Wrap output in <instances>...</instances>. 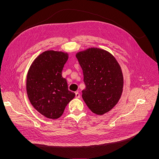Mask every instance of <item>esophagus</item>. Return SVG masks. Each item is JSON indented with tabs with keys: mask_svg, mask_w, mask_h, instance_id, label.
Wrapping results in <instances>:
<instances>
[{
	"mask_svg": "<svg viewBox=\"0 0 159 159\" xmlns=\"http://www.w3.org/2000/svg\"><path fill=\"white\" fill-rule=\"evenodd\" d=\"M75 98H80V93L79 92H75Z\"/></svg>",
	"mask_w": 159,
	"mask_h": 159,
	"instance_id": "34e87169",
	"label": "esophagus"
}]
</instances>
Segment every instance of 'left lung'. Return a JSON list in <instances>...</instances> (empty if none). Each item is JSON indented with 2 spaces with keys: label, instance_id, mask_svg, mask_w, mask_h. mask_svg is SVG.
<instances>
[{
  "label": "left lung",
  "instance_id": "8db88e82",
  "mask_svg": "<svg viewBox=\"0 0 159 159\" xmlns=\"http://www.w3.org/2000/svg\"><path fill=\"white\" fill-rule=\"evenodd\" d=\"M85 88L82 98L93 113L102 115L115 106L121 98L123 76L115 57L106 50L90 48L78 52Z\"/></svg>",
  "mask_w": 159,
  "mask_h": 159
}]
</instances>
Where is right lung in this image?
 <instances>
[{"instance_id": "right-lung-1", "label": "right lung", "mask_w": 159, "mask_h": 159, "mask_svg": "<svg viewBox=\"0 0 159 159\" xmlns=\"http://www.w3.org/2000/svg\"><path fill=\"white\" fill-rule=\"evenodd\" d=\"M68 54L45 51L32 62L26 78V91L32 106L46 117L56 119L75 97L61 75Z\"/></svg>"}]
</instances>
